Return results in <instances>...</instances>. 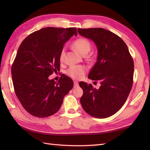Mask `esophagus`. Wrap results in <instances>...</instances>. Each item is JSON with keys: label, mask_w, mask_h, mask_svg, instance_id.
<instances>
[{"label": "esophagus", "mask_w": 150, "mask_h": 150, "mask_svg": "<svg viewBox=\"0 0 150 150\" xmlns=\"http://www.w3.org/2000/svg\"><path fill=\"white\" fill-rule=\"evenodd\" d=\"M79 86V83L77 81H74V86L75 87H77Z\"/></svg>", "instance_id": "1"}]
</instances>
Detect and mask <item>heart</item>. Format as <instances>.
<instances>
[{
    "mask_svg": "<svg viewBox=\"0 0 150 150\" xmlns=\"http://www.w3.org/2000/svg\"><path fill=\"white\" fill-rule=\"evenodd\" d=\"M73 47L82 55H86L90 51L91 45L90 41L86 39L79 38L73 42ZM66 48L62 47L59 54V60L60 62H63L64 60ZM86 71V68L84 66H71L67 69L66 74L72 79H80Z\"/></svg>",
    "mask_w": 150,
    "mask_h": 150,
    "instance_id": "b5f03b06",
    "label": "heart"
}]
</instances>
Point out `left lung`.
<instances>
[{
    "instance_id": "obj_1",
    "label": "left lung",
    "mask_w": 150,
    "mask_h": 150,
    "mask_svg": "<svg viewBox=\"0 0 150 150\" xmlns=\"http://www.w3.org/2000/svg\"><path fill=\"white\" fill-rule=\"evenodd\" d=\"M78 32L91 39L97 47V61L88 78L100 83L98 90L91 84L79 83L83 90L81 104L92 117H110L122 107L132 90L134 72L132 57L123 40L111 31L95 28H79Z\"/></svg>"
}]
</instances>
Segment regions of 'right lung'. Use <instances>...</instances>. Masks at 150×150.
I'll use <instances>...</instances> for the list:
<instances>
[{
	"label": "right lung",
	"instance_id": "right-lung-1",
	"mask_svg": "<svg viewBox=\"0 0 150 150\" xmlns=\"http://www.w3.org/2000/svg\"><path fill=\"white\" fill-rule=\"evenodd\" d=\"M75 28L47 27L29 35L19 46L11 66L15 93L31 115L44 118L57 113L73 82L64 74L59 81L48 77L60 69L59 54Z\"/></svg>",
	"mask_w": 150,
	"mask_h": 150
}]
</instances>
